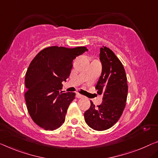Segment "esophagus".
<instances>
[{
    "instance_id": "obj_1",
    "label": "esophagus",
    "mask_w": 158,
    "mask_h": 158,
    "mask_svg": "<svg viewBox=\"0 0 158 158\" xmlns=\"http://www.w3.org/2000/svg\"><path fill=\"white\" fill-rule=\"evenodd\" d=\"M76 97L78 98H83L84 96H82V95H81V94L77 93L76 94Z\"/></svg>"
}]
</instances>
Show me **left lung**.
<instances>
[{
	"instance_id": "obj_1",
	"label": "left lung",
	"mask_w": 158,
	"mask_h": 158,
	"mask_svg": "<svg viewBox=\"0 0 158 158\" xmlns=\"http://www.w3.org/2000/svg\"><path fill=\"white\" fill-rule=\"evenodd\" d=\"M102 71L96 86L98 94H103V102L91 106L84 113L86 124L94 130L104 131L118 121L126 106L128 84L126 72L116 55L106 47L100 49Z\"/></svg>"
}]
</instances>
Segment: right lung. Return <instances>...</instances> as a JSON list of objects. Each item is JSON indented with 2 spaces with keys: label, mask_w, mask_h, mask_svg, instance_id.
I'll return each instance as SVG.
<instances>
[{
  "label": "right lung",
  "mask_w": 158,
  "mask_h": 158,
  "mask_svg": "<svg viewBox=\"0 0 158 158\" xmlns=\"http://www.w3.org/2000/svg\"><path fill=\"white\" fill-rule=\"evenodd\" d=\"M86 51L84 47H49L30 64L25 74V98L30 117L40 128L53 131L64 123L75 93H63L62 82L69 77L73 60Z\"/></svg>",
  "instance_id": "obj_1"
}]
</instances>
